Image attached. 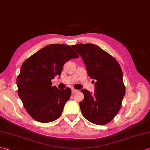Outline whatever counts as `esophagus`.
Wrapping results in <instances>:
<instances>
[{
    "label": "esophagus",
    "instance_id": "34e87169",
    "mask_svg": "<svg viewBox=\"0 0 150 150\" xmlns=\"http://www.w3.org/2000/svg\"><path fill=\"white\" fill-rule=\"evenodd\" d=\"M71 91H72V93H73V94H74V93H75L77 92V91H78V90L75 89H71Z\"/></svg>",
    "mask_w": 150,
    "mask_h": 150
}]
</instances>
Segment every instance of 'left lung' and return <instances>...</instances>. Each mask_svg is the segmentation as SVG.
<instances>
[{
  "label": "left lung",
  "mask_w": 150,
  "mask_h": 150,
  "mask_svg": "<svg viewBox=\"0 0 150 150\" xmlns=\"http://www.w3.org/2000/svg\"><path fill=\"white\" fill-rule=\"evenodd\" d=\"M73 48L81 55L89 77L95 80V93L82 89L84 98L80 102L86 120L98 125L110 121L119 112L125 95L123 72L114 57L94 44H77Z\"/></svg>",
  "instance_id": "1"
}]
</instances>
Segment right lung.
<instances>
[{
  "label": "right lung",
  "mask_w": 150,
  "mask_h": 150,
  "mask_svg": "<svg viewBox=\"0 0 150 150\" xmlns=\"http://www.w3.org/2000/svg\"><path fill=\"white\" fill-rule=\"evenodd\" d=\"M78 54L67 45L50 44L23 62L17 76L18 94L24 108L34 120L49 123L61 116L71 90L59 89L51 80L61 75L64 64Z\"/></svg>",
  "instance_id": "right-lung-1"
}]
</instances>
